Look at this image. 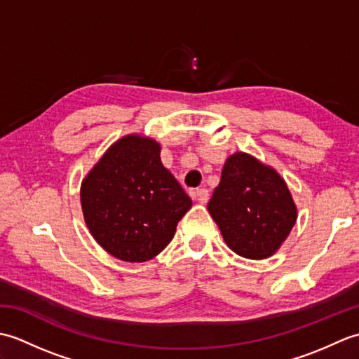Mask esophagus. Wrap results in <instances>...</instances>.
Segmentation results:
<instances>
[{
    "instance_id": "esophagus-1",
    "label": "esophagus",
    "mask_w": 359,
    "mask_h": 359,
    "mask_svg": "<svg viewBox=\"0 0 359 359\" xmlns=\"http://www.w3.org/2000/svg\"><path fill=\"white\" fill-rule=\"evenodd\" d=\"M196 197L201 203H207L210 199V191L207 188H197L196 189Z\"/></svg>"
}]
</instances>
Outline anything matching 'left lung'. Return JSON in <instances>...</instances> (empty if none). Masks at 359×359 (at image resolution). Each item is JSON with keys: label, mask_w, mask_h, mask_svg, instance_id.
<instances>
[{"label": "left lung", "mask_w": 359, "mask_h": 359, "mask_svg": "<svg viewBox=\"0 0 359 359\" xmlns=\"http://www.w3.org/2000/svg\"><path fill=\"white\" fill-rule=\"evenodd\" d=\"M208 211L226 245L248 259L271 256L296 222V207L285 182L243 152L226 160Z\"/></svg>", "instance_id": "1"}]
</instances>
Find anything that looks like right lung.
I'll use <instances>...</instances> for the list:
<instances>
[{"label": "right lung", "mask_w": 359, "mask_h": 359, "mask_svg": "<svg viewBox=\"0 0 359 359\" xmlns=\"http://www.w3.org/2000/svg\"><path fill=\"white\" fill-rule=\"evenodd\" d=\"M191 205L162 165L158 143L140 135L114 143L81 185L89 231L109 255L126 262L157 256Z\"/></svg>", "instance_id": "right-lung-1"}]
</instances>
